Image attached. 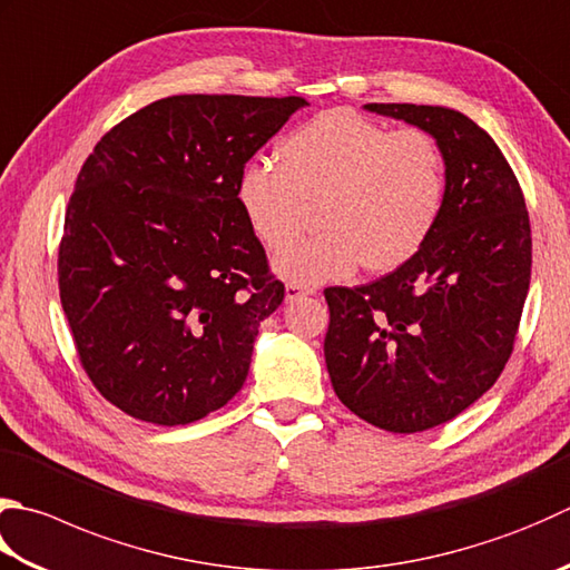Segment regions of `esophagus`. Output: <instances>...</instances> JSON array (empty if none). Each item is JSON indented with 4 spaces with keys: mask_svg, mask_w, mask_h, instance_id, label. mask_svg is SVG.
Wrapping results in <instances>:
<instances>
[{
    "mask_svg": "<svg viewBox=\"0 0 570 570\" xmlns=\"http://www.w3.org/2000/svg\"><path fill=\"white\" fill-rule=\"evenodd\" d=\"M311 294H314V288H304L298 284H286V288H284V298L288 301V304H292V301L304 298V296H311Z\"/></svg>",
    "mask_w": 570,
    "mask_h": 570,
    "instance_id": "34e87169",
    "label": "esophagus"
}]
</instances>
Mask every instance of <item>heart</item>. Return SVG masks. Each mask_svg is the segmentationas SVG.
Listing matches in <instances>:
<instances>
[{
  "instance_id": "obj_1",
  "label": "heart",
  "mask_w": 570,
  "mask_h": 570,
  "mask_svg": "<svg viewBox=\"0 0 570 570\" xmlns=\"http://www.w3.org/2000/svg\"><path fill=\"white\" fill-rule=\"evenodd\" d=\"M278 167L254 163L237 183L239 207L264 247L282 252L320 205L322 232L276 256L288 284L316 286L353 274L393 272L412 259L444 207L448 170L438 140L420 128L390 130L336 108L278 145Z\"/></svg>"
}]
</instances>
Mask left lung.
<instances>
[{
  "instance_id": "1",
  "label": "left lung",
  "mask_w": 570,
  "mask_h": 570,
  "mask_svg": "<svg viewBox=\"0 0 570 570\" xmlns=\"http://www.w3.org/2000/svg\"><path fill=\"white\" fill-rule=\"evenodd\" d=\"M438 140L448 193L422 249L365 286H331L323 343L341 403L387 432L460 415L497 383L531 278V227L499 145L460 110L365 104Z\"/></svg>"
}]
</instances>
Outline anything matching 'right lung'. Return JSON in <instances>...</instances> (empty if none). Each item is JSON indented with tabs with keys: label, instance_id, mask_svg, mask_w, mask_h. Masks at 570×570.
Wrapping results in <instances>:
<instances>
[{
	"label": "right lung",
	"instance_id": "add662e5",
	"mask_svg": "<svg viewBox=\"0 0 570 570\" xmlns=\"http://www.w3.org/2000/svg\"><path fill=\"white\" fill-rule=\"evenodd\" d=\"M308 100L167 96L88 155L66 209L61 306L88 377L153 425H187L247 381L284 284L239 207L247 163Z\"/></svg>",
	"mask_w": 570,
	"mask_h": 570
}]
</instances>
